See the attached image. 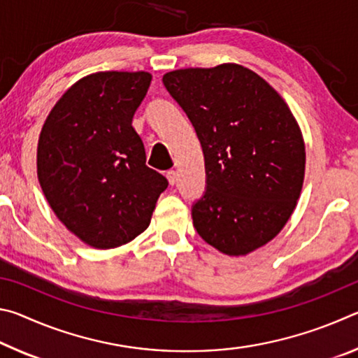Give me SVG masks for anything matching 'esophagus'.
Instances as JSON below:
<instances>
[{"mask_svg": "<svg viewBox=\"0 0 358 358\" xmlns=\"http://www.w3.org/2000/svg\"><path fill=\"white\" fill-rule=\"evenodd\" d=\"M166 177H167V180H169V183H171V185L173 186L175 183H177L178 173H177V171H169V172H167V175H166Z\"/></svg>", "mask_w": 358, "mask_h": 358, "instance_id": "obj_1", "label": "esophagus"}]
</instances>
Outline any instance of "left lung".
<instances>
[{
  "label": "left lung",
  "mask_w": 358,
  "mask_h": 358,
  "mask_svg": "<svg viewBox=\"0 0 358 358\" xmlns=\"http://www.w3.org/2000/svg\"><path fill=\"white\" fill-rule=\"evenodd\" d=\"M164 87L202 145L207 191L192 207L197 234L227 256L273 240L305 180V142L280 93L235 63L171 71Z\"/></svg>",
  "instance_id": "obj_1"
}]
</instances>
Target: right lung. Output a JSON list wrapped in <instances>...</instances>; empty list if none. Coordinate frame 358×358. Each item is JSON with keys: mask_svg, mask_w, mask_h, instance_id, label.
<instances>
[{"mask_svg": "<svg viewBox=\"0 0 358 358\" xmlns=\"http://www.w3.org/2000/svg\"><path fill=\"white\" fill-rule=\"evenodd\" d=\"M145 71L94 72L48 113L38 142V180L53 213L83 243L110 250L150 226L169 181L150 169L132 117L148 92Z\"/></svg>", "mask_w": 358, "mask_h": 358, "instance_id": "add662e5", "label": "right lung"}]
</instances>
